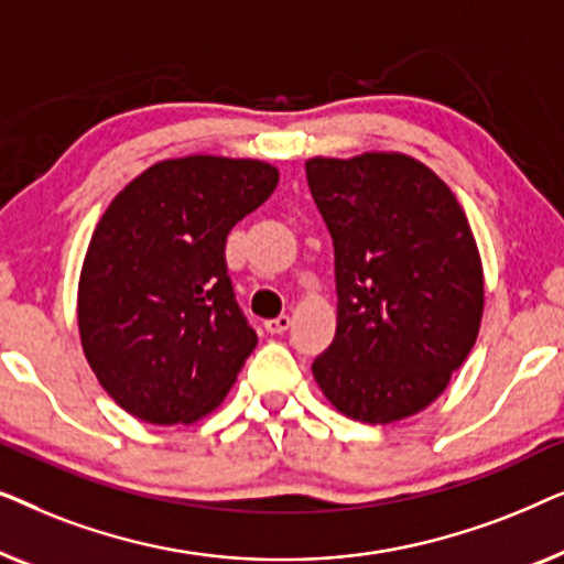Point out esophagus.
I'll return each mask as SVG.
<instances>
[{"label": "esophagus", "mask_w": 564, "mask_h": 564, "mask_svg": "<svg viewBox=\"0 0 564 564\" xmlns=\"http://www.w3.org/2000/svg\"><path fill=\"white\" fill-rule=\"evenodd\" d=\"M290 323H292L290 315H280V318L267 321V323H264V328L269 330V334H284V330L290 328Z\"/></svg>", "instance_id": "esophagus-1"}]
</instances>
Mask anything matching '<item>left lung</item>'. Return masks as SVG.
<instances>
[{
    "mask_svg": "<svg viewBox=\"0 0 564 564\" xmlns=\"http://www.w3.org/2000/svg\"><path fill=\"white\" fill-rule=\"evenodd\" d=\"M334 238L338 323L313 377L338 411L392 423L442 395L482 318V264L452 189L403 153L305 161Z\"/></svg>",
    "mask_w": 564,
    "mask_h": 564,
    "instance_id": "left-lung-1",
    "label": "left lung"
}]
</instances>
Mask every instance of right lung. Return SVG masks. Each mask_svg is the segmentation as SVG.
I'll list each match as a JSON object with an SVG mask.
<instances>
[{
  "label": "right lung",
  "mask_w": 564,
  "mask_h": 564,
  "mask_svg": "<svg viewBox=\"0 0 564 564\" xmlns=\"http://www.w3.org/2000/svg\"><path fill=\"white\" fill-rule=\"evenodd\" d=\"M264 161H161L112 199L79 280V334L115 403L169 426L218 408L257 346L226 264L230 228L272 195Z\"/></svg>",
  "instance_id": "add662e5"
}]
</instances>
